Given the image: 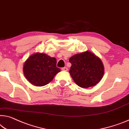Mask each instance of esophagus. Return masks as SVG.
<instances>
[{"label":"esophagus","mask_w":129,"mask_h":129,"mask_svg":"<svg viewBox=\"0 0 129 129\" xmlns=\"http://www.w3.org/2000/svg\"><path fill=\"white\" fill-rule=\"evenodd\" d=\"M62 70L63 71H67V70H68V69H67V67H63V68L62 69Z\"/></svg>","instance_id":"34e87169"}]
</instances>
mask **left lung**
Returning a JSON list of instances; mask_svg holds the SVG:
<instances>
[{"label": "left lung", "mask_w": 129, "mask_h": 129, "mask_svg": "<svg viewBox=\"0 0 129 129\" xmlns=\"http://www.w3.org/2000/svg\"><path fill=\"white\" fill-rule=\"evenodd\" d=\"M69 73L76 84L84 88L96 85L104 74V66L98 57L89 51L76 54L69 59Z\"/></svg>", "instance_id": "left-lung-1"}]
</instances>
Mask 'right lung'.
Returning <instances> with one entry per match:
<instances>
[{
	"label": "right lung",
	"mask_w": 129,
	"mask_h": 129,
	"mask_svg": "<svg viewBox=\"0 0 129 129\" xmlns=\"http://www.w3.org/2000/svg\"><path fill=\"white\" fill-rule=\"evenodd\" d=\"M60 69L56 67V59L43 53L29 57L23 66L26 78L31 84L43 86L49 84Z\"/></svg>",
	"instance_id": "add662e5"
}]
</instances>
